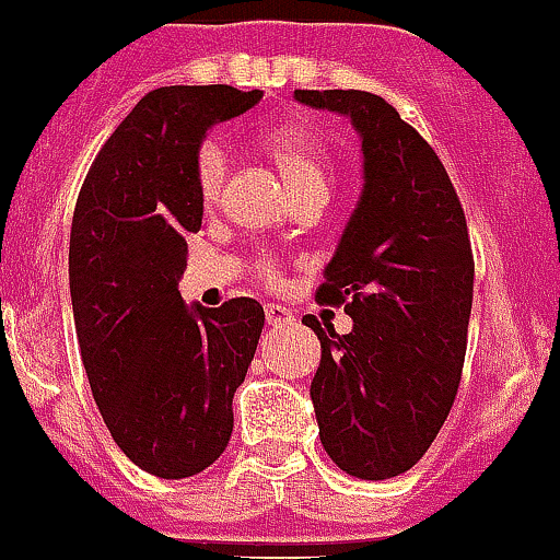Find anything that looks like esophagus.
Returning a JSON list of instances; mask_svg holds the SVG:
<instances>
[{"label":"esophagus","mask_w":560,"mask_h":560,"mask_svg":"<svg viewBox=\"0 0 560 560\" xmlns=\"http://www.w3.org/2000/svg\"><path fill=\"white\" fill-rule=\"evenodd\" d=\"M294 316H291V311L285 308V305H277V303H269L266 305V323L269 325H289Z\"/></svg>","instance_id":"1"}]
</instances>
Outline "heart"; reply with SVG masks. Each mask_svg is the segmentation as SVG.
<instances>
[{
    "label": "heart",
    "mask_w": 560,
    "mask_h": 560,
    "mask_svg": "<svg viewBox=\"0 0 560 560\" xmlns=\"http://www.w3.org/2000/svg\"><path fill=\"white\" fill-rule=\"evenodd\" d=\"M264 151L269 153L271 162L280 167V173L289 182L294 199L305 196V192H319L328 196L334 173L328 165V153L319 137L303 128H275L264 137ZM226 171H230V156H226L224 145L215 140H205L196 151V162H192V176H196V190L199 199L207 207L215 205L224 190ZM260 283L277 285L280 283V264L271 257H260L255 264Z\"/></svg>",
    "instance_id": "heart-1"
}]
</instances>
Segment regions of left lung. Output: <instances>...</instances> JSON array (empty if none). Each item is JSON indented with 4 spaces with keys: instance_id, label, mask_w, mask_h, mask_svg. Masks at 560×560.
<instances>
[{
    "instance_id": "left-lung-1",
    "label": "left lung",
    "mask_w": 560,
    "mask_h": 560,
    "mask_svg": "<svg viewBox=\"0 0 560 560\" xmlns=\"http://www.w3.org/2000/svg\"><path fill=\"white\" fill-rule=\"evenodd\" d=\"M305 106L350 117L364 151V190L316 300L345 305L353 330L308 323L323 359L311 381L319 440L341 471L389 479L438 438L457 398L474 255L446 167L384 97L296 89Z\"/></svg>"
}]
</instances>
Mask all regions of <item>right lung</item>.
<instances>
[{"mask_svg":"<svg viewBox=\"0 0 560 560\" xmlns=\"http://www.w3.org/2000/svg\"><path fill=\"white\" fill-rule=\"evenodd\" d=\"M260 97L224 83L153 89L78 192L69 291L83 368L114 443L153 477H192L224 454L232 395L264 330L257 300L187 308L179 294L185 235L205 215L196 151L207 128Z\"/></svg>","mask_w":560,"mask_h":560,"instance_id":"obj_1","label":"right lung"}]
</instances>
